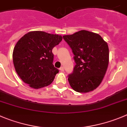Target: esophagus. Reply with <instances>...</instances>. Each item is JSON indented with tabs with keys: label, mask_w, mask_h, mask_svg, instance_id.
<instances>
[{
	"label": "esophagus",
	"mask_w": 127,
	"mask_h": 127,
	"mask_svg": "<svg viewBox=\"0 0 127 127\" xmlns=\"http://www.w3.org/2000/svg\"><path fill=\"white\" fill-rule=\"evenodd\" d=\"M59 70H60V71H61V72H64V68L63 67H60V68H59Z\"/></svg>",
	"instance_id": "esophagus-1"
}]
</instances>
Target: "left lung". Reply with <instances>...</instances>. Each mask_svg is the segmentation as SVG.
<instances>
[{
    "label": "left lung",
    "mask_w": 127,
    "mask_h": 127,
    "mask_svg": "<svg viewBox=\"0 0 127 127\" xmlns=\"http://www.w3.org/2000/svg\"><path fill=\"white\" fill-rule=\"evenodd\" d=\"M63 37L72 49L76 63L68 76L70 85L79 93L93 91L101 84L108 68V44L99 34L85 30Z\"/></svg>",
    "instance_id": "8db88e82"
}]
</instances>
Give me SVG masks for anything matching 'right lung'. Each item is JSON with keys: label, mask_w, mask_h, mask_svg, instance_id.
<instances>
[{"label": "right lung", "mask_w": 127, "mask_h": 127, "mask_svg": "<svg viewBox=\"0 0 127 127\" xmlns=\"http://www.w3.org/2000/svg\"><path fill=\"white\" fill-rule=\"evenodd\" d=\"M62 40L60 35L31 31L20 38L13 50L15 71L30 87L38 89L50 85L59 70L53 65V48Z\"/></svg>", "instance_id": "right-lung-1"}]
</instances>
